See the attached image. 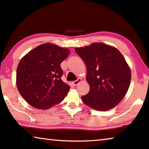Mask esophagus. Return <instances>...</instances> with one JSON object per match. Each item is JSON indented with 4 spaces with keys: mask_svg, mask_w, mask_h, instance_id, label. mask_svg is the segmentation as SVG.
<instances>
[{
    "mask_svg": "<svg viewBox=\"0 0 149 149\" xmlns=\"http://www.w3.org/2000/svg\"><path fill=\"white\" fill-rule=\"evenodd\" d=\"M82 81V80L81 79H78L77 80V81H73V85H74V86H77V85H79V83H81V82Z\"/></svg>",
    "mask_w": 149,
    "mask_h": 149,
    "instance_id": "esophagus-1",
    "label": "esophagus"
}]
</instances>
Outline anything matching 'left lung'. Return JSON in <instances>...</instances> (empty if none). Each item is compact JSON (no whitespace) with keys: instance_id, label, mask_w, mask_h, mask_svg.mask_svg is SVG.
Returning a JSON list of instances; mask_svg holds the SVG:
<instances>
[{"instance_id":"left-lung-1","label":"left lung","mask_w":149,"mask_h":149,"mask_svg":"<svg viewBox=\"0 0 149 149\" xmlns=\"http://www.w3.org/2000/svg\"><path fill=\"white\" fill-rule=\"evenodd\" d=\"M75 52L87 66L90 90L81 97L87 106L98 111L116 107L128 91L131 71L117 48L102 43H93Z\"/></svg>"}]
</instances>
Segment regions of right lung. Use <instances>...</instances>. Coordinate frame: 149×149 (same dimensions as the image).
Returning <instances> with one entry per match:
<instances>
[{"instance_id":"obj_1","label":"right lung","mask_w":149,"mask_h":149,"mask_svg":"<svg viewBox=\"0 0 149 149\" xmlns=\"http://www.w3.org/2000/svg\"><path fill=\"white\" fill-rule=\"evenodd\" d=\"M70 54L67 48L46 43L27 53L17 69L19 93L35 108L47 109L62 101L70 86L62 81L60 64Z\"/></svg>"}]
</instances>
